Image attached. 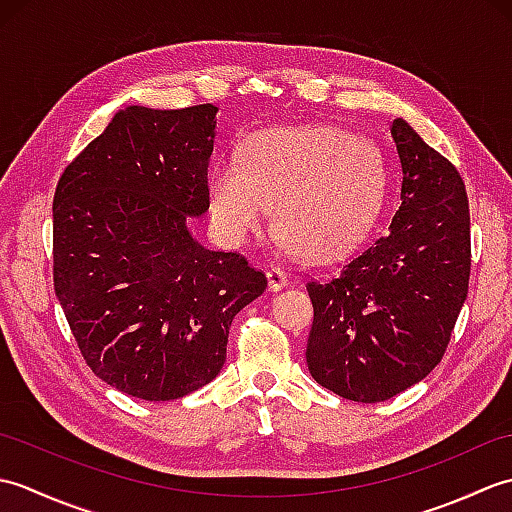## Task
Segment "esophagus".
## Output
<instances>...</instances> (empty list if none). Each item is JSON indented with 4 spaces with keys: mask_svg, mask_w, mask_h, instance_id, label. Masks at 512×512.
Here are the masks:
<instances>
[{
    "mask_svg": "<svg viewBox=\"0 0 512 512\" xmlns=\"http://www.w3.org/2000/svg\"><path fill=\"white\" fill-rule=\"evenodd\" d=\"M266 277H268V288L273 290V292H277V290H281L284 288L286 284H288V275H286V270L284 268H279V266H273L266 273Z\"/></svg>",
    "mask_w": 512,
    "mask_h": 512,
    "instance_id": "esophagus-1",
    "label": "esophagus"
}]
</instances>
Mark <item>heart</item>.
<instances>
[{"label": "heart", "mask_w": 512, "mask_h": 512, "mask_svg": "<svg viewBox=\"0 0 512 512\" xmlns=\"http://www.w3.org/2000/svg\"><path fill=\"white\" fill-rule=\"evenodd\" d=\"M209 211L228 242L262 231L273 204L277 235L297 255H341L367 235L389 191V160L372 138L330 125L268 127L248 134L237 162L206 173Z\"/></svg>", "instance_id": "heart-1"}]
</instances>
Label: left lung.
<instances>
[{
    "mask_svg": "<svg viewBox=\"0 0 512 512\" xmlns=\"http://www.w3.org/2000/svg\"><path fill=\"white\" fill-rule=\"evenodd\" d=\"M391 136L402 184L387 233L334 277L306 286L310 374L354 402L420 383L444 356L469 292L471 217L460 173L402 118Z\"/></svg>",
    "mask_w": 512,
    "mask_h": 512,
    "instance_id": "1",
    "label": "left lung"
}]
</instances>
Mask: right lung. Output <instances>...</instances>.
Here are the masks:
<instances>
[{
    "instance_id": "obj_1",
    "label": "right lung",
    "mask_w": 512,
    "mask_h": 512,
    "mask_svg": "<svg viewBox=\"0 0 512 512\" xmlns=\"http://www.w3.org/2000/svg\"><path fill=\"white\" fill-rule=\"evenodd\" d=\"M215 114L129 105L54 191V292L85 363L127 396L176 400L211 383L235 314L268 284L187 226L209 211Z\"/></svg>"
}]
</instances>
